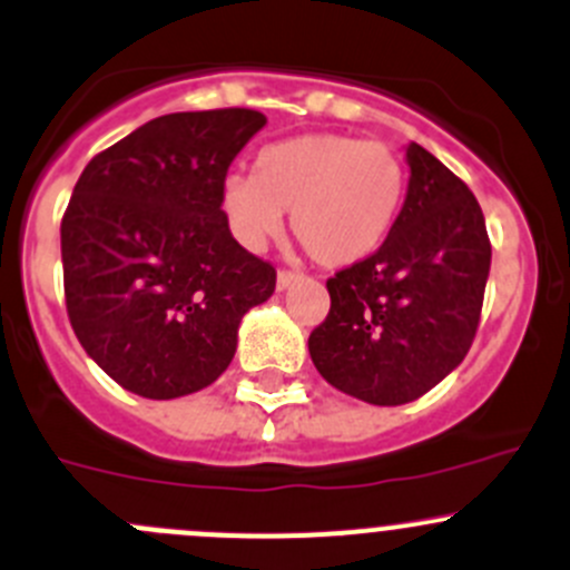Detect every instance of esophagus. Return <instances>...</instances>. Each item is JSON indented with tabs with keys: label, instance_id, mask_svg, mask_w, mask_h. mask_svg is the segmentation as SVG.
Masks as SVG:
<instances>
[{
	"label": "esophagus",
	"instance_id": "1",
	"mask_svg": "<svg viewBox=\"0 0 570 570\" xmlns=\"http://www.w3.org/2000/svg\"><path fill=\"white\" fill-rule=\"evenodd\" d=\"M301 281V273H295V269H278V278H275V286H278V292L289 289L292 284H297Z\"/></svg>",
	"mask_w": 570,
	"mask_h": 570
}]
</instances>
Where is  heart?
<instances>
[{
  "instance_id": "obj_1",
  "label": "heart",
  "mask_w": 570,
  "mask_h": 570,
  "mask_svg": "<svg viewBox=\"0 0 570 570\" xmlns=\"http://www.w3.org/2000/svg\"><path fill=\"white\" fill-rule=\"evenodd\" d=\"M406 167L392 147L342 132H306L264 147L253 175L219 189L228 228L245 247L267 245L292 212V234L323 267L373 256L397 223Z\"/></svg>"
}]
</instances>
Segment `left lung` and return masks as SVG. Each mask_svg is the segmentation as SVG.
<instances>
[{"label": "left lung", "mask_w": 570, "mask_h": 570, "mask_svg": "<svg viewBox=\"0 0 570 570\" xmlns=\"http://www.w3.org/2000/svg\"><path fill=\"white\" fill-rule=\"evenodd\" d=\"M409 186L397 223L364 262L328 278L331 312L308 353L331 386L375 406H401L465 358L490 275L476 197L420 145L406 147Z\"/></svg>", "instance_id": "8db88e82"}]
</instances>
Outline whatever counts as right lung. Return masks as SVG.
<instances>
[{
    "label": "right lung",
    "mask_w": 570,
    "mask_h": 570,
    "mask_svg": "<svg viewBox=\"0 0 570 570\" xmlns=\"http://www.w3.org/2000/svg\"><path fill=\"white\" fill-rule=\"evenodd\" d=\"M267 125L250 108L167 114L94 156L60 223L66 312L88 356L153 401L228 370L275 267L234 239L219 189Z\"/></svg>",
    "instance_id": "add662e5"
}]
</instances>
